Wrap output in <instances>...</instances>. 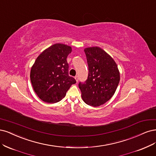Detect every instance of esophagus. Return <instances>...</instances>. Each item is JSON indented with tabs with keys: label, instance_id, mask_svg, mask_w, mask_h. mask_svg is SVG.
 <instances>
[{
	"label": "esophagus",
	"instance_id": "1",
	"mask_svg": "<svg viewBox=\"0 0 156 156\" xmlns=\"http://www.w3.org/2000/svg\"><path fill=\"white\" fill-rule=\"evenodd\" d=\"M74 78H75V80H76V82H78V76H76L74 77Z\"/></svg>",
	"mask_w": 156,
	"mask_h": 156
}]
</instances>
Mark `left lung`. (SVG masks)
<instances>
[{"instance_id": "1", "label": "left lung", "mask_w": 156, "mask_h": 156, "mask_svg": "<svg viewBox=\"0 0 156 156\" xmlns=\"http://www.w3.org/2000/svg\"><path fill=\"white\" fill-rule=\"evenodd\" d=\"M89 67L88 78L80 82L82 98L87 104L100 106L111 98L120 81L117 63L109 55L98 47L84 49Z\"/></svg>"}]
</instances>
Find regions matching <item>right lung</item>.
Segmentation results:
<instances>
[{"instance_id":"obj_1","label":"right lung","mask_w":156,"mask_h":156,"mask_svg":"<svg viewBox=\"0 0 156 156\" xmlns=\"http://www.w3.org/2000/svg\"><path fill=\"white\" fill-rule=\"evenodd\" d=\"M71 47L62 43L52 44L40 54L30 71L35 93L43 102L56 103L62 100L76 80L69 76L68 55Z\"/></svg>"}]
</instances>
